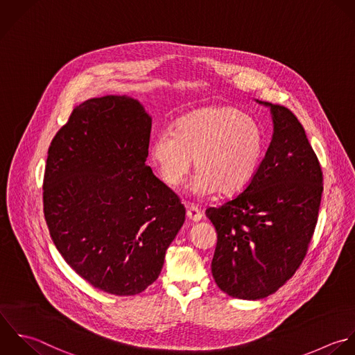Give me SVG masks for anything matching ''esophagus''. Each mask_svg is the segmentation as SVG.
Here are the masks:
<instances>
[{
    "instance_id": "34e87169",
    "label": "esophagus",
    "mask_w": 355,
    "mask_h": 355,
    "mask_svg": "<svg viewBox=\"0 0 355 355\" xmlns=\"http://www.w3.org/2000/svg\"><path fill=\"white\" fill-rule=\"evenodd\" d=\"M187 217H188L191 221L198 223V221H200V220H202L203 214H202V211H200L196 206H193V205H188V206H187Z\"/></svg>"
}]
</instances>
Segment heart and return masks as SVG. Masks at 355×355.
<instances>
[{"label": "heart", "mask_w": 355, "mask_h": 355, "mask_svg": "<svg viewBox=\"0 0 355 355\" xmlns=\"http://www.w3.org/2000/svg\"><path fill=\"white\" fill-rule=\"evenodd\" d=\"M264 148V131L256 119L231 106H209L181 116L171 132H160L149 155L171 188L182 184L193 160L192 191L198 196H234L254 178Z\"/></svg>", "instance_id": "b5f03b06"}]
</instances>
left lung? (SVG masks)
Masks as SVG:
<instances>
[{
    "label": "left lung",
    "instance_id": "obj_1",
    "mask_svg": "<svg viewBox=\"0 0 355 355\" xmlns=\"http://www.w3.org/2000/svg\"><path fill=\"white\" fill-rule=\"evenodd\" d=\"M260 103L271 107L274 134L254 178L206 210L217 231L213 278L224 293L243 300L264 299L295 275L324 191L321 164L297 117L282 105Z\"/></svg>",
    "mask_w": 355,
    "mask_h": 355
}]
</instances>
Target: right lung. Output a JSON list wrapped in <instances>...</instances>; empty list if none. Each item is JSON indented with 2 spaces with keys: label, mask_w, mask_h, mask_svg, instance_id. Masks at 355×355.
Listing matches in <instances>:
<instances>
[{
  "label": "right lung",
  "mask_w": 355,
  "mask_h": 355,
  "mask_svg": "<svg viewBox=\"0 0 355 355\" xmlns=\"http://www.w3.org/2000/svg\"><path fill=\"white\" fill-rule=\"evenodd\" d=\"M152 119L131 96L76 106L53 137L44 217L64 261L94 288L134 296L152 285L185 221L180 198L145 164Z\"/></svg>",
  "instance_id": "right-lung-1"
}]
</instances>
